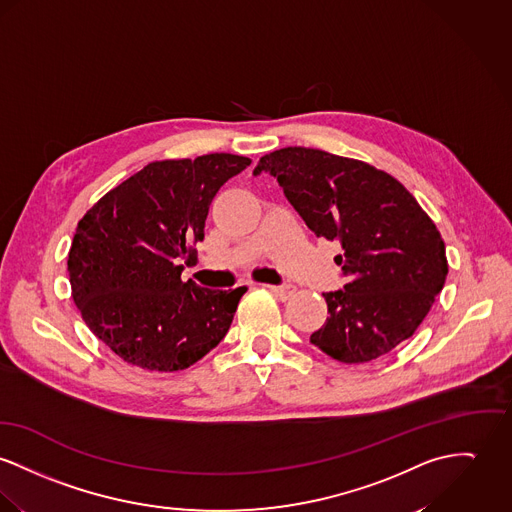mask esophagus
<instances>
[{
    "label": "esophagus",
    "mask_w": 512,
    "mask_h": 512,
    "mask_svg": "<svg viewBox=\"0 0 512 512\" xmlns=\"http://www.w3.org/2000/svg\"><path fill=\"white\" fill-rule=\"evenodd\" d=\"M265 288H269V290H273L278 298H282V300H288L296 290H294V286L292 284H263Z\"/></svg>",
    "instance_id": "obj_1"
}]
</instances>
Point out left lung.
<instances>
[{"instance_id":"8db88e82","label":"left lung","mask_w":512,"mask_h":512,"mask_svg":"<svg viewBox=\"0 0 512 512\" xmlns=\"http://www.w3.org/2000/svg\"><path fill=\"white\" fill-rule=\"evenodd\" d=\"M317 237L337 239L349 282L323 292L325 323L310 343L339 362L362 364L409 339L448 275L433 220L386 171L358 159L290 146L259 159Z\"/></svg>"}]
</instances>
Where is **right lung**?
<instances>
[{
	"mask_svg": "<svg viewBox=\"0 0 512 512\" xmlns=\"http://www.w3.org/2000/svg\"><path fill=\"white\" fill-rule=\"evenodd\" d=\"M249 163L234 154L148 163L79 220L68 253L72 298L124 362L177 372L226 337L247 288L183 282L181 259L204 239L212 198Z\"/></svg>",
	"mask_w": 512,
	"mask_h": 512,
	"instance_id": "1",
	"label": "right lung"
}]
</instances>
